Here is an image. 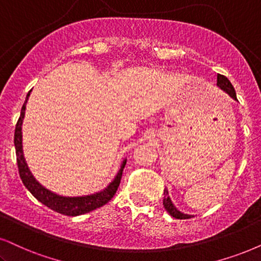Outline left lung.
I'll return each instance as SVG.
<instances>
[{
	"mask_svg": "<svg viewBox=\"0 0 261 261\" xmlns=\"http://www.w3.org/2000/svg\"><path fill=\"white\" fill-rule=\"evenodd\" d=\"M217 85L222 89L223 91H225L227 95H229L230 97H232L233 100H237L236 98V91L235 89H233L232 84L230 83V81L227 79L225 75H222V74H218L217 75ZM164 207L165 210L167 211V212L170 213V216H172L173 218L176 219H189L191 217L194 216H190V214H186V213H182L180 211H178L176 207H174V204L172 203V201H171L170 196H169V191L167 189L164 190Z\"/></svg>",
	"mask_w": 261,
	"mask_h": 261,
	"instance_id": "1",
	"label": "left lung"
}]
</instances>
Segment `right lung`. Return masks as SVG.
<instances>
[{
    "label": "right lung",
    "instance_id": "obj_1",
    "mask_svg": "<svg viewBox=\"0 0 261 261\" xmlns=\"http://www.w3.org/2000/svg\"><path fill=\"white\" fill-rule=\"evenodd\" d=\"M31 92V90H30ZM30 92L26 96V100L21 107V113L19 117L18 123L15 126V134H14V146H15V153H16V163H18V169L19 174L24 183V186L28 188L30 193L37 199L39 202L49 207V208L55 211V212L65 214V216L75 217L81 216V214H85L91 211L102 207L103 204H106L112 197L114 196V194L117 193L118 187L120 184L121 176H123V170L126 164V160L123 161L121 164L119 172L117 173V176L113 179V182L110 183L106 189L102 191H98L96 194H91V195L87 196H77V197H67V196H61L58 194L53 193V191L45 189L42 184H39L36 178L32 176V173L30 172L28 164H26L24 154H22V135H21V125L22 119H24L25 115V108L26 103H28Z\"/></svg>",
    "mask_w": 261,
    "mask_h": 261
}]
</instances>
